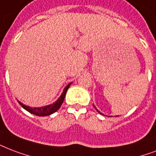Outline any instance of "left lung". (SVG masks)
<instances>
[{"label": "left lung", "mask_w": 156, "mask_h": 156, "mask_svg": "<svg viewBox=\"0 0 156 156\" xmlns=\"http://www.w3.org/2000/svg\"><path fill=\"white\" fill-rule=\"evenodd\" d=\"M94 107H95V106H94ZM95 109H96V110H97V108H96V107H95ZM97 110V111H98V112H99L100 113V114H101V112H100V111H99V110Z\"/></svg>", "instance_id": "obj_1"}]
</instances>
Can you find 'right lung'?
<instances>
[{"label":"right lung","instance_id":"obj_1","mask_svg":"<svg viewBox=\"0 0 156 156\" xmlns=\"http://www.w3.org/2000/svg\"><path fill=\"white\" fill-rule=\"evenodd\" d=\"M70 85H71V83H69L67 86H66V87L64 89V91H63V93L61 94V96L59 97V99L57 100L54 104L50 105H46V106L44 107H38V108H37V107H35V108H32V107L27 106L25 105H23L20 101L18 102L20 103V105H21L23 109H25L26 110H28V112L32 113L33 115H38V116H46V115H50L55 112V111H57V110L59 109V107L61 106V105H62L63 101H64V100H65L66 91H67V90L70 87Z\"/></svg>","mask_w":156,"mask_h":156}]
</instances>
